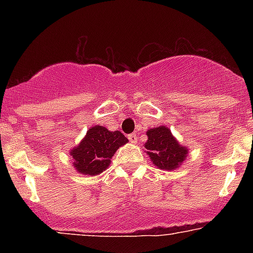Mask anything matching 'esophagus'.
<instances>
[{
    "label": "esophagus",
    "mask_w": 253,
    "mask_h": 253,
    "mask_svg": "<svg viewBox=\"0 0 253 253\" xmlns=\"http://www.w3.org/2000/svg\"><path fill=\"white\" fill-rule=\"evenodd\" d=\"M128 139H129V142H131V143H137V136H136V133L128 134Z\"/></svg>",
    "instance_id": "1"
}]
</instances>
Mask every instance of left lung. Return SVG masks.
<instances>
[{
  "mask_svg": "<svg viewBox=\"0 0 253 253\" xmlns=\"http://www.w3.org/2000/svg\"><path fill=\"white\" fill-rule=\"evenodd\" d=\"M144 144L153 164L163 170H174L186 159L187 149L181 147L170 129L165 126L150 128Z\"/></svg>",
  "mask_w": 253,
  "mask_h": 253,
  "instance_id": "8db88e82",
  "label": "left lung"
}]
</instances>
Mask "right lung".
Segmentation results:
<instances>
[{"label":"right lung","mask_w":253,"mask_h":253,"mask_svg":"<svg viewBox=\"0 0 253 253\" xmlns=\"http://www.w3.org/2000/svg\"><path fill=\"white\" fill-rule=\"evenodd\" d=\"M128 139L120 131H108L103 126L90 127L77 148L71 152L76 170L84 175H98L106 170L112 155Z\"/></svg>","instance_id":"right-lung-1"}]
</instances>
